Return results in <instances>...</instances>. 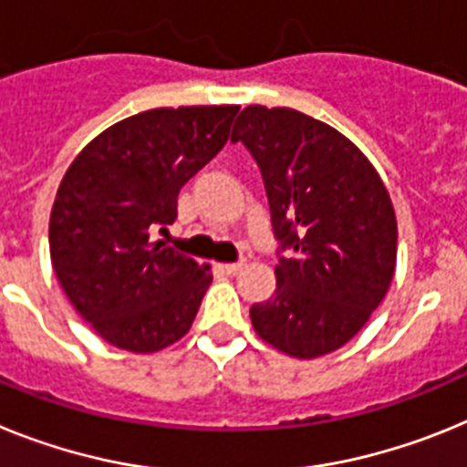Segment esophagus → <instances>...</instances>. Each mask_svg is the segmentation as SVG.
Listing matches in <instances>:
<instances>
[{
  "label": "esophagus",
  "instance_id": "34e87169",
  "mask_svg": "<svg viewBox=\"0 0 467 467\" xmlns=\"http://www.w3.org/2000/svg\"><path fill=\"white\" fill-rule=\"evenodd\" d=\"M242 265H244V263H221V265H218V270L233 277V275H237L239 270H242Z\"/></svg>",
  "mask_w": 467,
  "mask_h": 467
}]
</instances>
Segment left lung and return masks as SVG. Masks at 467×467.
I'll use <instances>...</instances> for the list:
<instances>
[{
  "label": "left lung",
  "instance_id": "left-lung-1",
  "mask_svg": "<svg viewBox=\"0 0 467 467\" xmlns=\"http://www.w3.org/2000/svg\"><path fill=\"white\" fill-rule=\"evenodd\" d=\"M256 160L277 239V289L251 306L254 329L298 359L338 350L392 282L390 194L343 133L298 110L249 105L233 129Z\"/></svg>",
  "mask_w": 467,
  "mask_h": 467
}]
</instances>
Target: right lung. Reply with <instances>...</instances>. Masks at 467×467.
<instances>
[{
    "label": "right lung",
    "instance_id": "1",
    "mask_svg": "<svg viewBox=\"0 0 467 467\" xmlns=\"http://www.w3.org/2000/svg\"><path fill=\"white\" fill-rule=\"evenodd\" d=\"M239 105L160 108L105 129L60 181L48 246L77 312L108 343L155 352L183 338L211 273L164 242L178 192L228 143Z\"/></svg>",
    "mask_w": 467,
    "mask_h": 467
}]
</instances>
